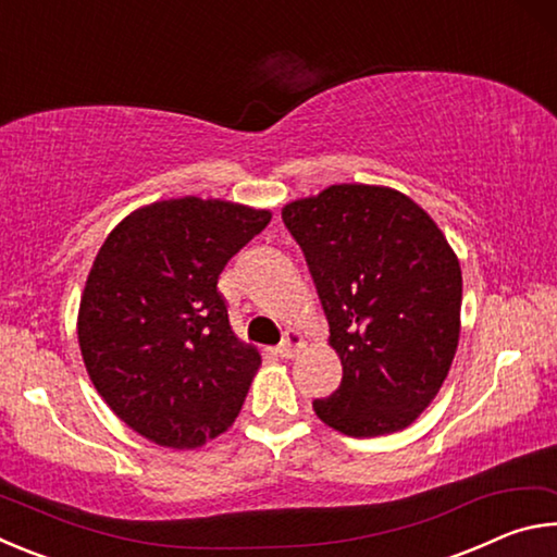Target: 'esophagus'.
I'll return each instance as SVG.
<instances>
[{
  "label": "esophagus",
  "mask_w": 557,
  "mask_h": 557,
  "mask_svg": "<svg viewBox=\"0 0 557 557\" xmlns=\"http://www.w3.org/2000/svg\"><path fill=\"white\" fill-rule=\"evenodd\" d=\"M299 348H301V336L289 329V332H285V336H282V342L277 346V354L282 358H295Z\"/></svg>",
  "instance_id": "obj_1"
}]
</instances>
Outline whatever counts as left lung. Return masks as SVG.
Masks as SVG:
<instances>
[{
  "mask_svg": "<svg viewBox=\"0 0 557 557\" xmlns=\"http://www.w3.org/2000/svg\"><path fill=\"white\" fill-rule=\"evenodd\" d=\"M305 252L344 375L314 400L351 437L408 428L447 379L459 342L461 270L435 221L393 188L329 186L282 211Z\"/></svg>",
  "mask_w": 557,
  "mask_h": 557,
  "instance_id": "8db88e82",
  "label": "left lung"
}]
</instances>
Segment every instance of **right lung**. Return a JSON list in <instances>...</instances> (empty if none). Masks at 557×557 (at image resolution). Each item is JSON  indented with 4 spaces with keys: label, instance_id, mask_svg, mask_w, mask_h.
<instances>
[{
    "label": "right lung",
    "instance_id": "right-lung-1",
    "mask_svg": "<svg viewBox=\"0 0 557 557\" xmlns=\"http://www.w3.org/2000/svg\"><path fill=\"white\" fill-rule=\"evenodd\" d=\"M270 211L196 196L127 215L86 282L78 342L92 385L122 422L164 447H199L233 425L260 354L233 334L219 277Z\"/></svg>",
    "mask_w": 557,
    "mask_h": 557
}]
</instances>
